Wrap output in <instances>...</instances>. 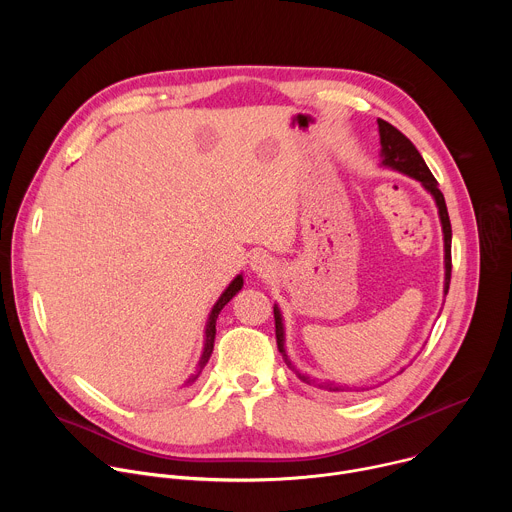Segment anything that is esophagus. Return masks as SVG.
<instances>
[{"mask_svg": "<svg viewBox=\"0 0 512 512\" xmlns=\"http://www.w3.org/2000/svg\"><path fill=\"white\" fill-rule=\"evenodd\" d=\"M251 267L253 271L257 273H269L273 269V261L269 255H263V253H257L253 259H251Z\"/></svg>", "mask_w": 512, "mask_h": 512, "instance_id": "obj_1", "label": "esophagus"}]
</instances>
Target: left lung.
<instances>
[{
  "label": "left lung",
  "mask_w": 512,
  "mask_h": 512,
  "mask_svg": "<svg viewBox=\"0 0 512 512\" xmlns=\"http://www.w3.org/2000/svg\"><path fill=\"white\" fill-rule=\"evenodd\" d=\"M379 123V133H381V145H383V164L385 166H391L415 180H419L429 192L431 196L435 198V204L437 208H440V218H442V227H444V243H446V287L444 291L448 294L450 289V277H452V225H450V214H448V206H446V200H444V194L440 190V184H437V180L433 178V174L429 172L427 164L423 162L421 154L417 152L415 145L411 143L409 137H405L397 127H393L391 123L383 121V119H377ZM273 318H275V338H277V348L279 352L283 354V360L287 367L291 371L294 369V364H291V360L287 358L285 354V348H283V324H281V314L277 308H273ZM298 379L308 383V385H314L318 389H324V391H332V393H346V391H369V389H358V387H342V385H334V383H318L302 373H298Z\"/></svg>",
  "instance_id": "8db88e82"
}]
</instances>
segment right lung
Wrapping results in <instances>:
<instances>
[{"label":"right lung","instance_id":"1","mask_svg":"<svg viewBox=\"0 0 512 512\" xmlns=\"http://www.w3.org/2000/svg\"><path fill=\"white\" fill-rule=\"evenodd\" d=\"M243 287V277L241 275H237L233 281H231V285L225 289V294L218 298V302L214 304V308H212V312H210V318H208V324H206V338H204V352H202V358H200V362H198V371L186 381V385H190V383H194L196 379H198V375L202 373V369L206 367V362H208V358H210V354H212V348H214V334H216V318H218V314H221V310L233 300V296L237 294V291Z\"/></svg>","mask_w":512,"mask_h":512}]
</instances>
